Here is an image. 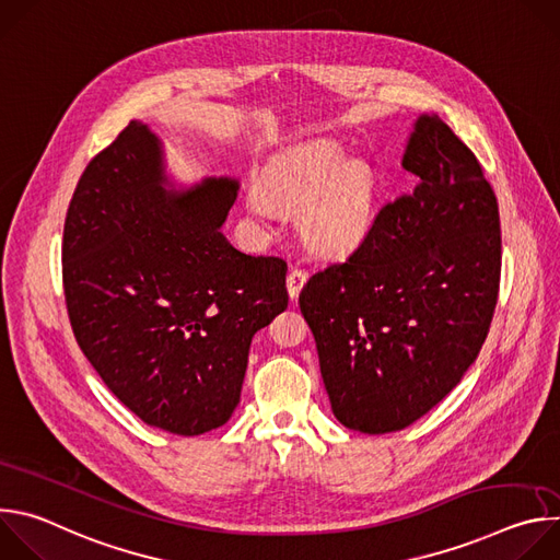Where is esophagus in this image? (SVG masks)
I'll return each mask as SVG.
<instances>
[{"label": "esophagus", "mask_w": 560, "mask_h": 560, "mask_svg": "<svg viewBox=\"0 0 560 560\" xmlns=\"http://www.w3.org/2000/svg\"><path fill=\"white\" fill-rule=\"evenodd\" d=\"M305 279H307V275H305L303 270H296V268L290 270V275H288V279H285V285H288V294H290L292 301L299 296V292H301Z\"/></svg>", "instance_id": "34e87169"}]
</instances>
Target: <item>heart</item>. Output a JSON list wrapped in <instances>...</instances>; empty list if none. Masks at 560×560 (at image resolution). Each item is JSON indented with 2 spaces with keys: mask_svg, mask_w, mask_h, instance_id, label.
<instances>
[{
  "mask_svg": "<svg viewBox=\"0 0 560 560\" xmlns=\"http://www.w3.org/2000/svg\"><path fill=\"white\" fill-rule=\"evenodd\" d=\"M337 143H307L268 168L261 195L246 197L248 212L268 221L272 208L301 212L299 230L307 248L322 257L354 250L374 221L376 177L359 159L343 162Z\"/></svg>",
  "mask_w": 560,
  "mask_h": 560,
  "instance_id": "b5f03b06",
  "label": "heart"
}]
</instances>
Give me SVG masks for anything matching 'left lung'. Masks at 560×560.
I'll list each match as a JSON object with an SVG mask.
<instances>
[{"instance_id": "1", "label": "left lung", "mask_w": 560, "mask_h": 560, "mask_svg": "<svg viewBox=\"0 0 560 560\" xmlns=\"http://www.w3.org/2000/svg\"><path fill=\"white\" fill-rule=\"evenodd\" d=\"M401 166L419 177L363 242L299 294L341 425H412L460 383L499 296L501 219L474 152L439 115H419Z\"/></svg>"}]
</instances>
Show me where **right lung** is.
Instances as JSON below:
<instances>
[{
    "label": "right lung",
    "mask_w": 560,
    "mask_h": 560,
    "mask_svg": "<svg viewBox=\"0 0 560 560\" xmlns=\"http://www.w3.org/2000/svg\"><path fill=\"white\" fill-rule=\"evenodd\" d=\"M238 182L184 186L164 141L130 121L79 179L63 225L70 326L106 387L179 436L223 425L257 330L288 307V266L238 253L221 228Z\"/></svg>",
    "instance_id": "1"
}]
</instances>
